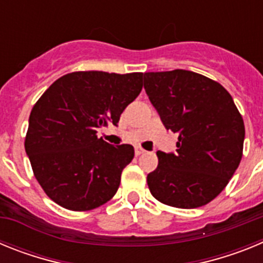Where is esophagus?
<instances>
[{
    "instance_id": "1",
    "label": "esophagus",
    "mask_w": 263,
    "mask_h": 263,
    "mask_svg": "<svg viewBox=\"0 0 263 263\" xmlns=\"http://www.w3.org/2000/svg\"><path fill=\"white\" fill-rule=\"evenodd\" d=\"M146 150L145 148H142L141 146H137L136 147V155H141V154H145Z\"/></svg>"
}]
</instances>
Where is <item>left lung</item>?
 Wrapping results in <instances>:
<instances>
[{
	"mask_svg": "<svg viewBox=\"0 0 263 263\" xmlns=\"http://www.w3.org/2000/svg\"><path fill=\"white\" fill-rule=\"evenodd\" d=\"M146 93L167 130L178 134L176 154L157 152L147 185L160 203L191 210L227 187L242 158L245 125L227 89L185 69L145 72Z\"/></svg>",
	"mask_w": 263,
	"mask_h": 263,
	"instance_id": "1",
	"label": "left lung"
}]
</instances>
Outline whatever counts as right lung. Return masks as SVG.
<instances>
[{
	"mask_svg": "<svg viewBox=\"0 0 263 263\" xmlns=\"http://www.w3.org/2000/svg\"><path fill=\"white\" fill-rule=\"evenodd\" d=\"M142 78V72H71L39 97L30 113L25 150L51 200L83 212L115 196L134 147L109 145L97 137V129L117 125L141 93Z\"/></svg>",
	"mask_w": 263,
	"mask_h": 263,
	"instance_id": "obj_1",
	"label": "right lung"
}]
</instances>
